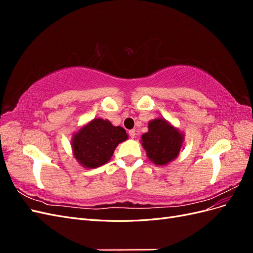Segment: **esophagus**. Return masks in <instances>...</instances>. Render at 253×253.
I'll return each instance as SVG.
<instances>
[{"label":"esophagus","instance_id":"1","mask_svg":"<svg viewBox=\"0 0 253 253\" xmlns=\"http://www.w3.org/2000/svg\"><path fill=\"white\" fill-rule=\"evenodd\" d=\"M128 135H129V137H131V138H135V137H136L135 129H131V131H128Z\"/></svg>","mask_w":253,"mask_h":253}]
</instances>
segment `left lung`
<instances>
[{
    "mask_svg": "<svg viewBox=\"0 0 253 253\" xmlns=\"http://www.w3.org/2000/svg\"><path fill=\"white\" fill-rule=\"evenodd\" d=\"M148 126L140 141L147 156L156 166H167L178 156L185 135L165 118L153 119Z\"/></svg>",
    "mask_w": 253,
    "mask_h": 253,
    "instance_id": "8db88e82",
    "label": "left lung"
}]
</instances>
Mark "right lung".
I'll list each match as a JSON object with an SVG mask.
<instances>
[{"instance_id":"obj_1","label":"right lung","mask_w":253,"mask_h":253,"mask_svg":"<svg viewBox=\"0 0 253 253\" xmlns=\"http://www.w3.org/2000/svg\"><path fill=\"white\" fill-rule=\"evenodd\" d=\"M126 139L124 127L114 126L106 119L95 118L73 135V154L82 167L95 169L108 163L117 145Z\"/></svg>"}]
</instances>
